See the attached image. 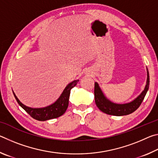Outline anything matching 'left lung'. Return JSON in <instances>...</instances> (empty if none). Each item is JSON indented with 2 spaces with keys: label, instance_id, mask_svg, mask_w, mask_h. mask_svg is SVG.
<instances>
[{
  "label": "left lung",
  "instance_id": "8db88e82",
  "mask_svg": "<svg viewBox=\"0 0 158 158\" xmlns=\"http://www.w3.org/2000/svg\"><path fill=\"white\" fill-rule=\"evenodd\" d=\"M149 82V73L148 69H147V80L145 89L137 98H135V100L129 103L125 104H116L109 100L104 95L98 83L95 82L94 94L96 105L100 111L109 115L121 116L132 114V112L136 111L139 107L141 102H143L146 93L148 90Z\"/></svg>",
  "mask_w": 158,
  "mask_h": 158
}]
</instances>
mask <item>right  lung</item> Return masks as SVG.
I'll use <instances>...</instances> for the list:
<instances>
[{
    "label": "right lung",
    "instance_id": "obj_1",
    "mask_svg": "<svg viewBox=\"0 0 158 158\" xmlns=\"http://www.w3.org/2000/svg\"><path fill=\"white\" fill-rule=\"evenodd\" d=\"M78 81L79 80H74V81L69 83L64 89L59 98L54 103L43 108H31L26 106L21 102L14 92H13V94H14L15 98L17 100L19 105L24 109L32 118L37 120V121H44L47 120L56 118L65 113L68 106L70 90L73 88L75 86Z\"/></svg>",
    "mask_w": 158,
    "mask_h": 158
}]
</instances>
